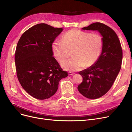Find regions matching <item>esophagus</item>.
Masks as SVG:
<instances>
[{
  "label": "esophagus",
  "instance_id": "34e87169",
  "mask_svg": "<svg viewBox=\"0 0 132 132\" xmlns=\"http://www.w3.org/2000/svg\"><path fill=\"white\" fill-rule=\"evenodd\" d=\"M74 73H72V72H68V75H74Z\"/></svg>",
  "mask_w": 132,
  "mask_h": 132
}]
</instances>
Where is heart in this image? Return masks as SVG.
<instances>
[{"label": "heart", "instance_id": "1", "mask_svg": "<svg viewBox=\"0 0 132 132\" xmlns=\"http://www.w3.org/2000/svg\"><path fill=\"white\" fill-rule=\"evenodd\" d=\"M103 46V37L99 34L72 29L62 37V42L54 40L51 48L57 60L63 61L61 67L66 71L74 72L82 70L85 66L90 67L95 64L100 56ZM72 51L73 58L65 61L69 55V52Z\"/></svg>", "mask_w": 132, "mask_h": 132}]
</instances>
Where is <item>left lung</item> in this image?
<instances>
[{"label": "left lung", "mask_w": 132, "mask_h": 132, "mask_svg": "<svg viewBox=\"0 0 132 132\" xmlns=\"http://www.w3.org/2000/svg\"><path fill=\"white\" fill-rule=\"evenodd\" d=\"M82 29L98 31L103 39L102 51L98 60L79 72L83 78L78 87L79 92L88 98L96 99L109 90L119 74L122 59V48L116 33L104 24L96 22Z\"/></svg>", "instance_id": "left-lung-1"}]
</instances>
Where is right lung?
Masks as SVG:
<instances>
[{
    "label": "right lung",
    "instance_id": "obj_1",
    "mask_svg": "<svg viewBox=\"0 0 132 132\" xmlns=\"http://www.w3.org/2000/svg\"><path fill=\"white\" fill-rule=\"evenodd\" d=\"M63 30L45 23L35 25L20 37L15 51L18 80L27 93L38 100L52 96L61 79L68 76L53 57L51 45Z\"/></svg>",
    "mask_w": 132,
    "mask_h": 132
}]
</instances>
